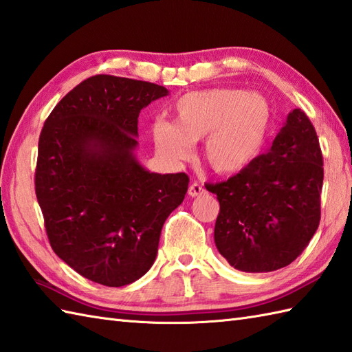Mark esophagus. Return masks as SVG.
<instances>
[{
	"instance_id": "1",
	"label": "esophagus",
	"mask_w": 352,
	"mask_h": 352,
	"mask_svg": "<svg viewBox=\"0 0 352 352\" xmlns=\"http://www.w3.org/2000/svg\"><path fill=\"white\" fill-rule=\"evenodd\" d=\"M206 192V189L203 188V186H201L199 183H192L190 186H189V195L192 197V198H195V197H199V195H203V193Z\"/></svg>"
}]
</instances>
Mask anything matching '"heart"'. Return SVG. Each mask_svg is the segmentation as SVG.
Wrapping results in <instances>:
<instances>
[{"label":"heart","instance_id":"obj_1","mask_svg":"<svg viewBox=\"0 0 352 352\" xmlns=\"http://www.w3.org/2000/svg\"><path fill=\"white\" fill-rule=\"evenodd\" d=\"M272 110L257 92L213 87L183 95L172 110V124L157 121L153 139L169 162L186 160L190 144L203 140L201 157L218 174H237L263 148Z\"/></svg>","mask_w":352,"mask_h":352}]
</instances>
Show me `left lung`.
Wrapping results in <instances>:
<instances>
[{
  "label": "left lung",
  "instance_id": "left-lung-1",
  "mask_svg": "<svg viewBox=\"0 0 352 352\" xmlns=\"http://www.w3.org/2000/svg\"><path fill=\"white\" fill-rule=\"evenodd\" d=\"M322 151L315 126L294 109L271 148L227 182L207 184L219 201L216 248L243 272H271L307 248L320 221Z\"/></svg>",
  "mask_w": 352,
  "mask_h": 352
}]
</instances>
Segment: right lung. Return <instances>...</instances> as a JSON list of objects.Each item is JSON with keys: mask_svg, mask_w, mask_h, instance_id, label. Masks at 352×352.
<instances>
[{"mask_svg": "<svg viewBox=\"0 0 352 352\" xmlns=\"http://www.w3.org/2000/svg\"><path fill=\"white\" fill-rule=\"evenodd\" d=\"M166 87L94 76L65 95L39 138L36 197L51 248L85 278L121 287L153 266L189 177L146 170L134 155L140 110Z\"/></svg>", "mask_w": 352, "mask_h": 352, "instance_id": "add662e5", "label": "right lung"}]
</instances>
